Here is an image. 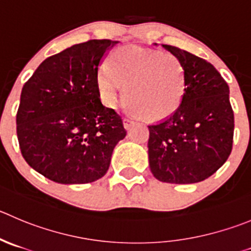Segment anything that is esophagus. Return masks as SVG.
Wrapping results in <instances>:
<instances>
[{"mask_svg":"<svg viewBox=\"0 0 251 251\" xmlns=\"http://www.w3.org/2000/svg\"><path fill=\"white\" fill-rule=\"evenodd\" d=\"M134 126V121L130 118H124V127H126V129H130V127H133Z\"/></svg>","mask_w":251,"mask_h":251,"instance_id":"34e87169","label":"esophagus"}]
</instances>
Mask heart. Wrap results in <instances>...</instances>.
I'll use <instances>...</instances> for the list:
<instances>
[{
	"mask_svg": "<svg viewBox=\"0 0 251 251\" xmlns=\"http://www.w3.org/2000/svg\"><path fill=\"white\" fill-rule=\"evenodd\" d=\"M185 81L182 63L174 54L134 45L114 50L108 64L100 66L96 77L106 106H117L124 85L126 106L148 121L164 119L178 108Z\"/></svg>",
	"mask_w": 251,
	"mask_h": 251,
	"instance_id": "heart-1",
	"label": "heart"
}]
</instances>
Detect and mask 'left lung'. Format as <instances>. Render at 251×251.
<instances>
[{
    "label": "left lung",
    "mask_w": 251,
    "mask_h": 251,
    "mask_svg": "<svg viewBox=\"0 0 251 251\" xmlns=\"http://www.w3.org/2000/svg\"><path fill=\"white\" fill-rule=\"evenodd\" d=\"M163 47L182 63L185 92L170 117L149 126L150 170L163 182H200L213 175L230 155L234 113L229 86L204 59L173 45Z\"/></svg>",
    "instance_id": "left-lung-1"
}]
</instances>
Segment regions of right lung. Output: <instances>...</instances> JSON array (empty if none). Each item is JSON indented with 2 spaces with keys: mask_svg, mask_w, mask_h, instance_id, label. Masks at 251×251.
I'll return each instance as SVG.
<instances>
[{
  "mask_svg": "<svg viewBox=\"0 0 251 251\" xmlns=\"http://www.w3.org/2000/svg\"><path fill=\"white\" fill-rule=\"evenodd\" d=\"M118 42L92 39L45 59L25 83L17 137L30 168L64 185L94 182L107 173L127 134L122 117L100 100L97 71Z\"/></svg>",
  "mask_w": 251,
  "mask_h": 251,
  "instance_id": "obj_1",
  "label": "right lung"
}]
</instances>
